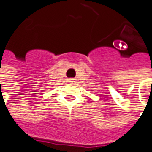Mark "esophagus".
<instances>
[{"label":"esophagus","instance_id":"obj_1","mask_svg":"<svg viewBox=\"0 0 152 152\" xmlns=\"http://www.w3.org/2000/svg\"><path fill=\"white\" fill-rule=\"evenodd\" d=\"M74 80H75L74 79H69V80H68V81H69V82H74Z\"/></svg>","mask_w":152,"mask_h":152}]
</instances>
